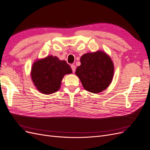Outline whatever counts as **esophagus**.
<instances>
[{
  "label": "esophagus",
  "mask_w": 150,
  "mask_h": 150,
  "mask_svg": "<svg viewBox=\"0 0 150 150\" xmlns=\"http://www.w3.org/2000/svg\"><path fill=\"white\" fill-rule=\"evenodd\" d=\"M71 68L72 71H73V73H74L75 70H76V66L74 64H72V65H71Z\"/></svg>",
  "instance_id": "esophagus-1"
}]
</instances>
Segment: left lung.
<instances>
[{"label": "left lung", "mask_w": 150, "mask_h": 150, "mask_svg": "<svg viewBox=\"0 0 150 150\" xmlns=\"http://www.w3.org/2000/svg\"><path fill=\"white\" fill-rule=\"evenodd\" d=\"M114 64L103 51L87 53L81 57V65L76 70L82 86L86 91L98 93L111 83L114 75Z\"/></svg>", "instance_id": "1"}]
</instances>
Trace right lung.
I'll return each instance as SVG.
<instances>
[{
    "mask_svg": "<svg viewBox=\"0 0 150 150\" xmlns=\"http://www.w3.org/2000/svg\"><path fill=\"white\" fill-rule=\"evenodd\" d=\"M72 72L67 62L50 55L33 63L31 76L38 91L43 94L49 95L58 91L64 76Z\"/></svg>",
    "mask_w": 150,
    "mask_h": 150,
    "instance_id": "right-lung-1",
    "label": "right lung"
}]
</instances>
